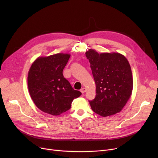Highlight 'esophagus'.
I'll use <instances>...</instances> for the list:
<instances>
[{"label":"esophagus","mask_w":158,"mask_h":158,"mask_svg":"<svg viewBox=\"0 0 158 158\" xmlns=\"http://www.w3.org/2000/svg\"><path fill=\"white\" fill-rule=\"evenodd\" d=\"M86 89L85 88H82L81 89L80 92H81L82 94H84V93L86 92Z\"/></svg>","instance_id":"1"}]
</instances>
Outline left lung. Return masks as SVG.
Instances as JSON below:
<instances>
[{
	"label": "left lung",
	"instance_id": "8db88e82",
	"mask_svg": "<svg viewBox=\"0 0 158 158\" xmlns=\"http://www.w3.org/2000/svg\"><path fill=\"white\" fill-rule=\"evenodd\" d=\"M96 85V96L89 101L92 110L106 117L122 111L130 98L133 79L126 57L117 53L98 54L94 49L85 53Z\"/></svg>",
	"mask_w": 158,
	"mask_h": 158
}]
</instances>
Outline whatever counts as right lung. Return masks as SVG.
<instances>
[{
	"mask_svg": "<svg viewBox=\"0 0 158 158\" xmlns=\"http://www.w3.org/2000/svg\"><path fill=\"white\" fill-rule=\"evenodd\" d=\"M70 55L58 53L39 57L28 72L29 94L41 111L57 116L70 110L74 98L81 93L75 90L63 75Z\"/></svg>",
	"mask_w": 158,
	"mask_h": 158,
	"instance_id": "add662e5",
	"label": "right lung"
}]
</instances>
